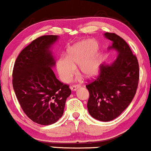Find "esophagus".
Wrapping results in <instances>:
<instances>
[{"mask_svg": "<svg viewBox=\"0 0 151 151\" xmlns=\"http://www.w3.org/2000/svg\"><path fill=\"white\" fill-rule=\"evenodd\" d=\"M79 87H80V85H79V84H74V85H72L70 88L72 91H76Z\"/></svg>", "mask_w": 151, "mask_h": 151, "instance_id": "34e87169", "label": "esophagus"}]
</instances>
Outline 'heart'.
<instances>
[{
  "instance_id": "obj_1",
  "label": "heart",
  "mask_w": 151,
  "mask_h": 151,
  "mask_svg": "<svg viewBox=\"0 0 151 151\" xmlns=\"http://www.w3.org/2000/svg\"><path fill=\"white\" fill-rule=\"evenodd\" d=\"M98 45L92 40L83 41L69 50L67 57L58 60L57 69L60 79L68 82L77 72L79 65V72L84 77L93 76L98 72L100 60L97 53Z\"/></svg>"
}]
</instances>
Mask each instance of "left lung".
I'll return each mask as SVG.
<instances>
[{
	"instance_id": "1",
	"label": "left lung",
	"mask_w": 151,
	"mask_h": 151,
	"mask_svg": "<svg viewBox=\"0 0 151 151\" xmlns=\"http://www.w3.org/2000/svg\"><path fill=\"white\" fill-rule=\"evenodd\" d=\"M105 37L113 42L109 49L119 52L111 65H100L98 77L86 85L89 92V113L94 119L109 121L129 106L136 93L139 81V65L128 43L113 32Z\"/></svg>"
}]
</instances>
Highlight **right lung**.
<instances>
[{"instance_id": "1", "label": "right lung", "mask_w": 151, "mask_h": 151, "mask_svg": "<svg viewBox=\"0 0 151 151\" xmlns=\"http://www.w3.org/2000/svg\"><path fill=\"white\" fill-rule=\"evenodd\" d=\"M58 35L36 38L20 52L13 70V86L20 106L27 116L40 125H50L63 115L68 84L55 77V65L50 48Z\"/></svg>"}]
</instances>
